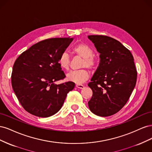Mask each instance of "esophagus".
<instances>
[{"label": "esophagus", "mask_w": 152, "mask_h": 152, "mask_svg": "<svg viewBox=\"0 0 152 152\" xmlns=\"http://www.w3.org/2000/svg\"><path fill=\"white\" fill-rule=\"evenodd\" d=\"M76 87L79 89H83L84 87V86L83 85H82V84H77Z\"/></svg>", "instance_id": "esophagus-1"}]
</instances>
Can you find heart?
I'll return each instance as SVG.
<instances>
[{
  "instance_id": "1",
  "label": "heart",
  "mask_w": 152,
  "mask_h": 152,
  "mask_svg": "<svg viewBox=\"0 0 152 152\" xmlns=\"http://www.w3.org/2000/svg\"><path fill=\"white\" fill-rule=\"evenodd\" d=\"M73 52L78 56L83 58L81 67H87L89 69H94L96 66V61L93 56L94 51L89 45L85 43H79L75 45L72 49ZM58 63L63 70H68L70 66V56L68 53H63L58 59ZM89 77L88 71L85 69L72 71L66 75V79L68 81L74 82L77 84L84 83Z\"/></svg>"
}]
</instances>
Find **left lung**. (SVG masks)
<instances>
[{
  "label": "left lung",
  "mask_w": 152,
  "mask_h": 152,
  "mask_svg": "<svg viewBox=\"0 0 152 152\" xmlns=\"http://www.w3.org/2000/svg\"><path fill=\"white\" fill-rule=\"evenodd\" d=\"M99 53V63L88 86L93 96L88 102L96 115L108 117L120 110L136 86L137 71L130 50L108 36L89 35Z\"/></svg>",
  "instance_id": "1"
}]
</instances>
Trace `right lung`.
I'll use <instances>...</instances> for the list:
<instances>
[{
    "label": "right lung",
    "instance_id": "obj_1",
    "mask_svg": "<svg viewBox=\"0 0 152 152\" xmlns=\"http://www.w3.org/2000/svg\"><path fill=\"white\" fill-rule=\"evenodd\" d=\"M73 39L53 38L32 45L18 57L12 68L14 92L24 109L39 117H48L62 107L75 83L56 84L66 76L58 63Z\"/></svg>",
    "mask_w": 152,
    "mask_h": 152
}]
</instances>
